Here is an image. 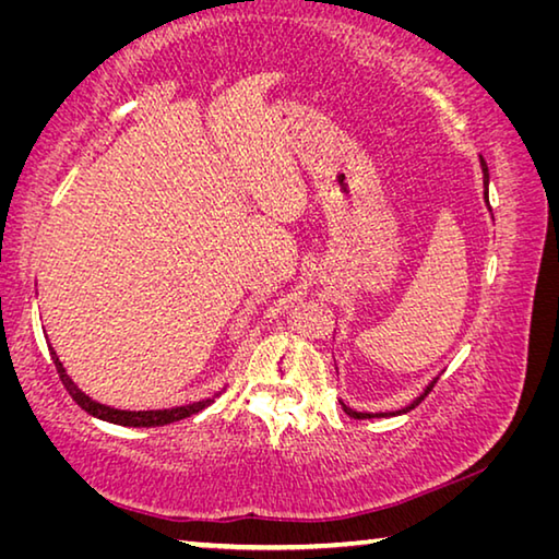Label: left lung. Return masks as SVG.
Wrapping results in <instances>:
<instances>
[{"label": "left lung", "mask_w": 559, "mask_h": 559, "mask_svg": "<svg viewBox=\"0 0 559 559\" xmlns=\"http://www.w3.org/2000/svg\"><path fill=\"white\" fill-rule=\"evenodd\" d=\"M480 169H484V200H486V206H488V212H490V204H488V179H490V175H488V165H486V159H484V157H480ZM437 380H439V377H433V380H431L427 386H424V392H421L419 396H414V400H412L409 404L402 406V409H394V412H374V414H372V412H357V409H353V406H347L343 400H340V406H343L345 414L353 416V419H374V416H377V419H382V416L406 414V412H412L414 406L419 404V402L424 400V396H427V394L431 392V386L437 384Z\"/></svg>", "instance_id": "left-lung-1"}]
</instances>
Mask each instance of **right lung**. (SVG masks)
I'll return each instance as SVG.
<instances>
[{
    "instance_id": "add662e5",
    "label": "right lung",
    "mask_w": 559,
    "mask_h": 559,
    "mask_svg": "<svg viewBox=\"0 0 559 559\" xmlns=\"http://www.w3.org/2000/svg\"><path fill=\"white\" fill-rule=\"evenodd\" d=\"M49 353L51 359L56 365V372H59L61 382L66 386V392L71 394V400L81 406L83 412H88L91 416H96L100 421H110V424H120V427H135V429H143V427H165V424H173L179 419H187V416H192L197 412H202L204 406H210L214 402V396H219L222 392H214L212 396H204V400H197V402H189V404H179V406H165V409H140V412H132V409H116V406H108V404H100L88 396L86 392L81 390L79 384H75L69 372H66L63 362L56 355V349L49 343Z\"/></svg>"
}]
</instances>
